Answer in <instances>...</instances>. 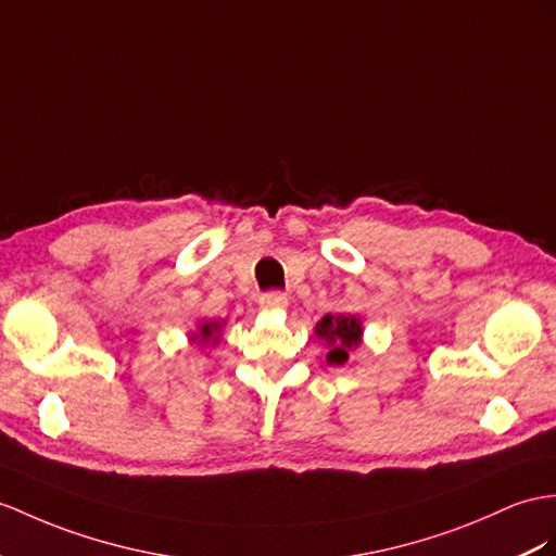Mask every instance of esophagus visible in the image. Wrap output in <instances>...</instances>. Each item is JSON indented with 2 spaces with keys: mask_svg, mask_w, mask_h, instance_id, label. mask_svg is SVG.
Listing matches in <instances>:
<instances>
[{
  "mask_svg": "<svg viewBox=\"0 0 556 556\" xmlns=\"http://www.w3.org/2000/svg\"><path fill=\"white\" fill-rule=\"evenodd\" d=\"M260 304H262V308H266V311H280V308L288 306V296L282 294V292H268V294L262 296Z\"/></svg>",
  "mask_w": 556,
  "mask_h": 556,
  "instance_id": "obj_1",
  "label": "esophagus"
}]
</instances>
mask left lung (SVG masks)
<instances>
[{
	"label": "left lung",
	"mask_w": 556,
	"mask_h": 556,
	"mask_svg": "<svg viewBox=\"0 0 556 556\" xmlns=\"http://www.w3.org/2000/svg\"><path fill=\"white\" fill-rule=\"evenodd\" d=\"M316 334L330 346L328 363L344 365L349 361L351 351L361 346L363 325H361V318L351 314H340V316L328 314L316 323Z\"/></svg>",
	"instance_id": "8db88e82"
}]
</instances>
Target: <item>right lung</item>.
Listing matches in <instances>:
<instances>
[{"instance_id":"add662e5","label":"right lung","mask_w":556,"mask_h":556,"mask_svg":"<svg viewBox=\"0 0 556 556\" xmlns=\"http://www.w3.org/2000/svg\"><path fill=\"white\" fill-rule=\"evenodd\" d=\"M219 330H222L219 320H200L198 332L191 334V342H195L200 346L216 344V342H219Z\"/></svg>"}]
</instances>
